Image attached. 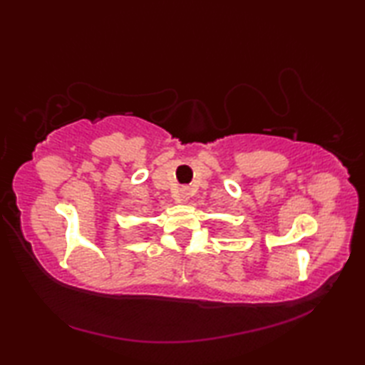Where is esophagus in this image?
<instances>
[{
    "instance_id": "1",
    "label": "esophagus",
    "mask_w": 365,
    "mask_h": 365,
    "mask_svg": "<svg viewBox=\"0 0 365 365\" xmlns=\"http://www.w3.org/2000/svg\"><path fill=\"white\" fill-rule=\"evenodd\" d=\"M190 197H191V191H190V188H182L180 191H178V202L187 204L188 200H190Z\"/></svg>"
}]
</instances>
